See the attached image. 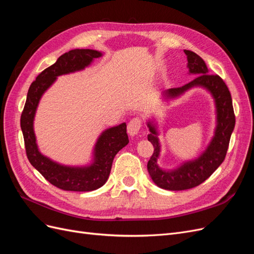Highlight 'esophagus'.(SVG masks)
I'll return each mask as SVG.
<instances>
[{"mask_svg":"<svg viewBox=\"0 0 254 254\" xmlns=\"http://www.w3.org/2000/svg\"><path fill=\"white\" fill-rule=\"evenodd\" d=\"M141 126H142V123H141V120L139 118L132 119L131 121L128 123V125H127V132H128V134L130 136L136 135L137 133H139V131H140Z\"/></svg>","mask_w":254,"mask_h":254,"instance_id":"1","label":"esophagus"}]
</instances>
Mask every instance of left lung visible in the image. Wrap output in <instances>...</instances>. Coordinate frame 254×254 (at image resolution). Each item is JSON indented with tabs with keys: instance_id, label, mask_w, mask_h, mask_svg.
I'll return each mask as SVG.
<instances>
[{
	"instance_id": "8db88e82",
	"label": "left lung",
	"mask_w": 254,
	"mask_h": 254,
	"mask_svg": "<svg viewBox=\"0 0 254 254\" xmlns=\"http://www.w3.org/2000/svg\"><path fill=\"white\" fill-rule=\"evenodd\" d=\"M184 54L188 58L189 74L196 77L180 88L163 91L162 96L167 102H171L178 99L193 88L205 90L214 101L216 125L211 141L200 155L195 159L183 161L175 168L164 170L158 164V160L161 156V142L156 118L151 117L146 120V124L150 131L147 139L155 148L147 163L148 173L157 187L170 190H182L195 188L209 178L224 162L230 137L235 126L232 97L224 80L218 75L210 74L204 60L196 53L184 50Z\"/></svg>"
}]
</instances>
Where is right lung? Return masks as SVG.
<instances>
[{"mask_svg":"<svg viewBox=\"0 0 254 254\" xmlns=\"http://www.w3.org/2000/svg\"><path fill=\"white\" fill-rule=\"evenodd\" d=\"M103 52L76 49L61 55L57 61L37 76L27 92L21 115V129L24 136L26 155L36 170L53 186L64 190L90 191L102 188L109 178L115 155L129 143L126 123L105 129L98 135L91 153V160L83 165H66L44 156L37 143L34 121L40 99L59 76L83 71Z\"/></svg>","mask_w":254,"mask_h":254,"instance_id":"add662e5","label":"right lung"}]
</instances>
